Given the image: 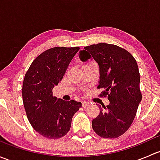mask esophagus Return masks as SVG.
<instances>
[{"mask_svg":"<svg viewBox=\"0 0 160 160\" xmlns=\"http://www.w3.org/2000/svg\"><path fill=\"white\" fill-rule=\"evenodd\" d=\"M88 105H90V103L88 102V101H83L82 102V107L83 108H86Z\"/></svg>","mask_w":160,"mask_h":160,"instance_id":"1","label":"esophagus"}]
</instances>
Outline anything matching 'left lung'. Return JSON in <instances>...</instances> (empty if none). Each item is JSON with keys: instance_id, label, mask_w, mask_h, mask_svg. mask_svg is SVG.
<instances>
[{"instance_id": "left-lung-1", "label": "left lung", "mask_w": 160, "mask_h": 160, "mask_svg": "<svg viewBox=\"0 0 160 160\" xmlns=\"http://www.w3.org/2000/svg\"><path fill=\"white\" fill-rule=\"evenodd\" d=\"M80 59L93 58L100 68L98 89L101 97H107L110 104L100 106L99 115L92 121V128L99 136L114 138L129 128L142 101L140 74L136 60L123 48L108 43L86 46Z\"/></svg>"}]
</instances>
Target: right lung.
I'll use <instances>...</instances> for the list:
<instances>
[{"instance_id":"1","label":"right lung","mask_w":160,"mask_h":160,"mask_svg":"<svg viewBox=\"0 0 160 160\" xmlns=\"http://www.w3.org/2000/svg\"><path fill=\"white\" fill-rule=\"evenodd\" d=\"M80 47H54L37 56L24 78L22 98L32 128L47 138H59L70 129L80 102L65 101L52 96Z\"/></svg>"}]
</instances>
